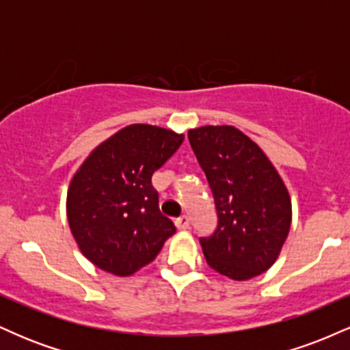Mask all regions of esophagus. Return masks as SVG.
Returning <instances> with one entry per match:
<instances>
[{"instance_id": "34e87169", "label": "esophagus", "mask_w": 350, "mask_h": 350, "mask_svg": "<svg viewBox=\"0 0 350 350\" xmlns=\"http://www.w3.org/2000/svg\"><path fill=\"white\" fill-rule=\"evenodd\" d=\"M189 226H191V220H189L187 215H183L179 217V219H176V227H178L179 230H187Z\"/></svg>"}]
</instances>
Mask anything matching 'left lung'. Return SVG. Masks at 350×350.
<instances>
[{
  "label": "left lung",
  "mask_w": 350,
  "mask_h": 350,
  "mask_svg": "<svg viewBox=\"0 0 350 350\" xmlns=\"http://www.w3.org/2000/svg\"><path fill=\"white\" fill-rule=\"evenodd\" d=\"M214 194L215 232L200 239L207 265L235 281L255 278L280 256L291 227V198L262 148L232 124L189 130Z\"/></svg>",
  "instance_id": "left-lung-1"
}]
</instances>
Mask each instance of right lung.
Here are the masks:
<instances>
[{"instance_id": "1", "label": "right lung", "mask_w": 350, "mask_h": 350, "mask_svg": "<svg viewBox=\"0 0 350 350\" xmlns=\"http://www.w3.org/2000/svg\"><path fill=\"white\" fill-rule=\"evenodd\" d=\"M184 142L156 124H128L100 143L72 176L67 220L83 256L115 276L150 265L176 232L151 178Z\"/></svg>"}]
</instances>
